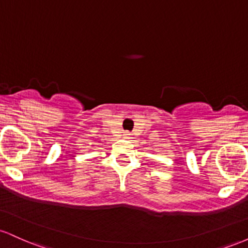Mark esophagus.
<instances>
[{
	"label": "esophagus",
	"instance_id": "esophagus-1",
	"mask_svg": "<svg viewBox=\"0 0 248 248\" xmlns=\"http://www.w3.org/2000/svg\"><path fill=\"white\" fill-rule=\"evenodd\" d=\"M124 135V138L128 139V140H129V139H132V134H130L129 132H126Z\"/></svg>",
	"mask_w": 248,
	"mask_h": 248
}]
</instances>
